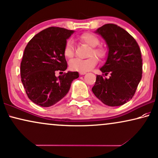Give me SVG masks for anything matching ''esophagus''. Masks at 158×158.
I'll use <instances>...</instances> for the list:
<instances>
[{"instance_id":"esophagus-1","label":"esophagus","mask_w":158,"mask_h":158,"mask_svg":"<svg viewBox=\"0 0 158 158\" xmlns=\"http://www.w3.org/2000/svg\"><path fill=\"white\" fill-rule=\"evenodd\" d=\"M86 73V72H79V74L80 75H85Z\"/></svg>"}]
</instances>
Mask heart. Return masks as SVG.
<instances>
[{
	"mask_svg": "<svg viewBox=\"0 0 158 158\" xmlns=\"http://www.w3.org/2000/svg\"><path fill=\"white\" fill-rule=\"evenodd\" d=\"M80 39L84 42L87 44L89 46L93 47L89 55H95L98 57L103 58L106 56V51L102 48L95 47L99 44L100 41L97 36L92 33H86L80 36ZM63 53L67 58H71L74 55V49H73V42L72 40L69 39L65 42L63 49ZM98 60L95 56H91L87 59H79L75 58L71 60L69 63V67L71 70L79 72H87L91 70L96 65Z\"/></svg>",
	"mask_w": 158,
	"mask_h": 158,
	"instance_id": "b5f03b06",
	"label": "heart"
}]
</instances>
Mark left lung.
Wrapping results in <instances>:
<instances>
[{"label": "left lung", "instance_id": "left-lung-1", "mask_svg": "<svg viewBox=\"0 0 158 158\" xmlns=\"http://www.w3.org/2000/svg\"><path fill=\"white\" fill-rule=\"evenodd\" d=\"M95 33L105 40L106 61L100 69L109 78L98 75L92 88L94 95L109 106H119L132 98L142 77L140 48L132 35L114 24H106Z\"/></svg>", "mask_w": 158, "mask_h": 158}]
</instances>
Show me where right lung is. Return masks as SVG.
<instances>
[{"mask_svg":"<svg viewBox=\"0 0 158 158\" xmlns=\"http://www.w3.org/2000/svg\"><path fill=\"white\" fill-rule=\"evenodd\" d=\"M73 31L50 27L35 35L24 51L20 65L21 80L29 99L42 107L55 104L69 93L77 71H56L67 69L63 49Z\"/></svg>","mask_w":158,"mask_h":158,"instance_id":"add662e5","label":"right lung"}]
</instances>
